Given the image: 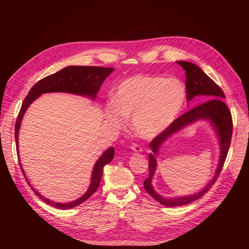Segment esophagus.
Listing matches in <instances>:
<instances>
[{"label":"esophagus","instance_id":"obj_1","mask_svg":"<svg viewBox=\"0 0 249 249\" xmlns=\"http://www.w3.org/2000/svg\"><path fill=\"white\" fill-rule=\"evenodd\" d=\"M135 153H140V152H142V147L139 145V144H137V143H134V144L132 145V147H131Z\"/></svg>","mask_w":249,"mask_h":249}]
</instances>
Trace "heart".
<instances>
[{
	"label": "heart",
	"instance_id": "1",
	"mask_svg": "<svg viewBox=\"0 0 249 249\" xmlns=\"http://www.w3.org/2000/svg\"><path fill=\"white\" fill-rule=\"evenodd\" d=\"M186 87L178 79L136 74L124 80L106 105V117L115 127L132 115L134 131L142 138H154L176 122L186 103Z\"/></svg>",
	"mask_w": 249,
	"mask_h": 249
}]
</instances>
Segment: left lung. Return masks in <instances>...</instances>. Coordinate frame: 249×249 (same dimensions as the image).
Returning a JSON list of instances; mask_svg holds the SVG:
<instances>
[{
  "label": "left lung",
  "mask_w": 249,
  "mask_h": 249,
  "mask_svg": "<svg viewBox=\"0 0 249 249\" xmlns=\"http://www.w3.org/2000/svg\"><path fill=\"white\" fill-rule=\"evenodd\" d=\"M177 63L182 66L184 71H186L187 101L190 102L193 97L201 95L203 96V100H206L207 102L200 104L199 106L189 110L188 112L184 113L183 115L178 117L176 122L173 123L167 130H165L163 133L158 135V136H156L152 140V142L149 143V148L152 149V153L148 155L149 175L148 178L144 180V189L153 198H155L157 201H159L161 205L168 208L179 207L187 205V203H190L201 197L202 195H205V193H207L211 189V187H212L216 182L217 178L219 177V173L223 167L224 161L227 159L232 133L231 114V111L229 110V107L227 106V104L223 102V99L225 96L222 89L218 86L212 79L208 77L207 74L201 71L199 66L187 61H177ZM200 119L209 120L213 124L214 129L216 131L218 139H220L221 158L215 175L213 178L198 194L172 199L163 198L154 191L151 185L152 177L156 168L155 157L157 155V153L159 152L160 147L162 143L170 136L182 129L185 126L192 124L195 121H198Z\"/></svg>",
  "instance_id": "left-lung-1"
}]
</instances>
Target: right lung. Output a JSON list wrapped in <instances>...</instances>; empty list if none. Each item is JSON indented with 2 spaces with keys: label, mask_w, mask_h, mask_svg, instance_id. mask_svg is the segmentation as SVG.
Segmentation results:
<instances>
[{
  "label": "right lung",
  "mask_w": 249,
  "mask_h": 249,
  "mask_svg": "<svg viewBox=\"0 0 249 249\" xmlns=\"http://www.w3.org/2000/svg\"><path fill=\"white\" fill-rule=\"evenodd\" d=\"M114 71L112 67H101V66H67L65 69L59 71L55 73L50 74V76L41 79L30 90L28 95L25 97L24 102H22L21 108L19 110L18 116L16 123V142H17V152L18 153V131L20 127L21 119L24 117L25 112L29 108L37 97H39L43 93H50V92H67L72 93L77 95H83L90 97V99L94 100L96 97L97 92H99L100 87L102 86L103 82L106 80L109 74ZM19 158V156H18ZM114 157V148L109 147L104 152V154L100 157V159L96 161L92 175H91V183L88 188L86 193L81 196L80 198L66 202V203H60L55 202L46 198L42 195L37 192L34 188L30 184L25 176V171L22 170L21 164L19 162V166L21 168L22 173L27 179V183L31 187V189L34 193L42 199L48 205L55 207L58 209H72L81 205L82 202L87 200L91 195L96 191L97 188L100 186L101 178L103 176V169L106 164H109Z\"/></svg>",
  "instance_id": "1"
}]
</instances>
